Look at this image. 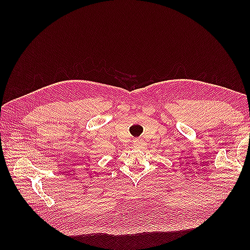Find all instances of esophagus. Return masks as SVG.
Wrapping results in <instances>:
<instances>
[{"label": "esophagus", "mask_w": 250, "mask_h": 250, "mask_svg": "<svg viewBox=\"0 0 250 250\" xmlns=\"http://www.w3.org/2000/svg\"><path fill=\"white\" fill-rule=\"evenodd\" d=\"M133 145L134 146H144L145 143L143 142V140H141V139H135V140H133Z\"/></svg>", "instance_id": "obj_1"}]
</instances>
